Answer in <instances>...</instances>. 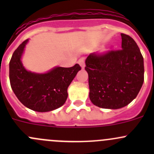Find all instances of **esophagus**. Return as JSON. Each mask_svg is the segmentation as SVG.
I'll list each match as a JSON object with an SVG mask.
<instances>
[{
    "instance_id": "1",
    "label": "esophagus",
    "mask_w": 154,
    "mask_h": 154,
    "mask_svg": "<svg viewBox=\"0 0 154 154\" xmlns=\"http://www.w3.org/2000/svg\"><path fill=\"white\" fill-rule=\"evenodd\" d=\"M78 63L80 64V66H81L82 68H83L85 67V58L84 57H82L80 58V60H78Z\"/></svg>"
}]
</instances>
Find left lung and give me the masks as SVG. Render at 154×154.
I'll use <instances>...</instances> for the list:
<instances>
[{"mask_svg":"<svg viewBox=\"0 0 154 154\" xmlns=\"http://www.w3.org/2000/svg\"><path fill=\"white\" fill-rule=\"evenodd\" d=\"M122 35V48L91 53L86 60L89 98L103 109H120L139 94L144 83V60L136 42Z\"/></svg>","mask_w":154,"mask_h":154,"instance_id":"left-lung-1","label":"left lung"}]
</instances>
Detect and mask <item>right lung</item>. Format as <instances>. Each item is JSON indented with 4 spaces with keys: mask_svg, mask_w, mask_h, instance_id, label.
<instances>
[{
    "mask_svg": "<svg viewBox=\"0 0 154 154\" xmlns=\"http://www.w3.org/2000/svg\"><path fill=\"white\" fill-rule=\"evenodd\" d=\"M26 39L14 51L10 62V81L18 100L36 112H49L63 106L68 97L67 89L81 69L79 64L71 68L57 67L46 74L27 71L21 62Z\"/></svg>",
    "mask_w": 154,
    "mask_h": 154,
    "instance_id": "right-lung-1",
    "label": "right lung"
}]
</instances>
